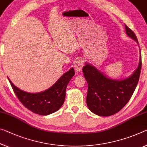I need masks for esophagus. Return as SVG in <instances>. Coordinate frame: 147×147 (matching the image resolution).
Masks as SVG:
<instances>
[{"label":"esophagus","mask_w":147,"mask_h":147,"mask_svg":"<svg viewBox=\"0 0 147 147\" xmlns=\"http://www.w3.org/2000/svg\"><path fill=\"white\" fill-rule=\"evenodd\" d=\"M83 65H84V64H83V61L82 59L77 60L75 64H74V69L76 71H80L82 69Z\"/></svg>","instance_id":"esophagus-1"}]
</instances>
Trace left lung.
<instances>
[{"label":"left lung","instance_id":"1","mask_svg":"<svg viewBox=\"0 0 147 147\" xmlns=\"http://www.w3.org/2000/svg\"><path fill=\"white\" fill-rule=\"evenodd\" d=\"M125 26L127 36L138 43L134 31L125 25ZM141 65L140 54L138 67L134 74L124 80H117L108 78L95 67L87 63L82 70L88 84L86 102L89 110L98 116H109L122 109L130 100L137 87Z\"/></svg>","mask_w":147,"mask_h":147}]
</instances>
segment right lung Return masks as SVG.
Segmentation results:
<instances>
[{"label": "right lung", "mask_w": 147, "mask_h": 147, "mask_svg": "<svg viewBox=\"0 0 147 147\" xmlns=\"http://www.w3.org/2000/svg\"><path fill=\"white\" fill-rule=\"evenodd\" d=\"M75 72L73 67L58 79L53 86L45 91L31 93L20 89L8 78L16 95L25 107L35 114L47 116L58 111L64 102L66 89Z\"/></svg>", "instance_id": "1"}]
</instances>
